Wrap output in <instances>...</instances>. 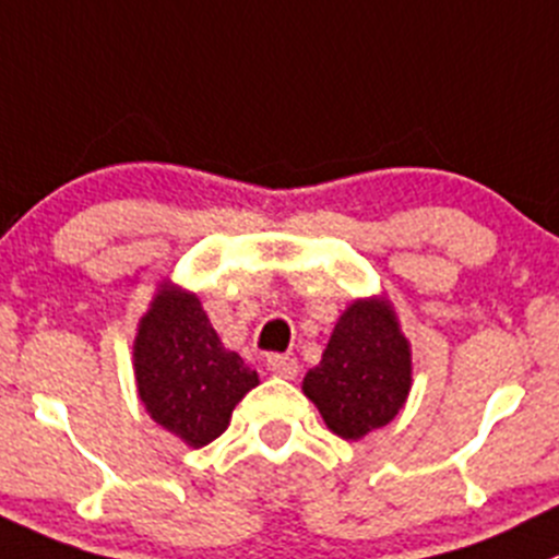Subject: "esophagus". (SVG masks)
Listing matches in <instances>:
<instances>
[{
    "mask_svg": "<svg viewBox=\"0 0 559 559\" xmlns=\"http://www.w3.org/2000/svg\"><path fill=\"white\" fill-rule=\"evenodd\" d=\"M267 368L275 377L292 379L297 373V360L289 355H267Z\"/></svg>",
    "mask_w": 559,
    "mask_h": 559,
    "instance_id": "1",
    "label": "esophagus"
}]
</instances>
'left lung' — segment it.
<instances>
[{
    "label": "left lung",
    "mask_w": 559,
    "mask_h": 559,
    "mask_svg": "<svg viewBox=\"0 0 559 559\" xmlns=\"http://www.w3.org/2000/svg\"><path fill=\"white\" fill-rule=\"evenodd\" d=\"M409 346L388 302L357 300L338 319L302 390L333 435L360 440L399 415L409 393Z\"/></svg>",
    "instance_id": "obj_1"
}]
</instances>
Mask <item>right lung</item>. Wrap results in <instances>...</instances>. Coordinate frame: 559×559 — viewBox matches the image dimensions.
<instances>
[{"label":"right lung","mask_w":559,"mask_h":559,"mask_svg":"<svg viewBox=\"0 0 559 559\" xmlns=\"http://www.w3.org/2000/svg\"><path fill=\"white\" fill-rule=\"evenodd\" d=\"M139 395L158 426L202 448L229 426L237 401L259 373L224 349L197 295L164 286L139 324L133 346Z\"/></svg>","instance_id":"1"}]
</instances>
